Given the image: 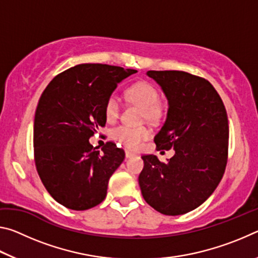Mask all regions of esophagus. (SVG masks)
<instances>
[{"mask_svg":"<svg viewBox=\"0 0 258 258\" xmlns=\"http://www.w3.org/2000/svg\"><path fill=\"white\" fill-rule=\"evenodd\" d=\"M134 155H135L134 152L130 151V150H125V156H126V158H131V157H133Z\"/></svg>","mask_w":258,"mask_h":258,"instance_id":"esophagus-1","label":"esophagus"}]
</instances>
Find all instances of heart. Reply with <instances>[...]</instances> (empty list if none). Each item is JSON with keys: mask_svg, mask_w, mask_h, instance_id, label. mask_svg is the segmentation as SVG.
Wrapping results in <instances>:
<instances>
[{"mask_svg": "<svg viewBox=\"0 0 258 258\" xmlns=\"http://www.w3.org/2000/svg\"><path fill=\"white\" fill-rule=\"evenodd\" d=\"M131 102L142 108V119L149 121L159 120L164 115V106L159 101V92L149 82L141 81L134 83L126 91ZM120 111V101L116 94H110L104 103V113L108 120L118 118ZM112 139L127 148H138L151 135L147 126L120 125L112 131Z\"/></svg>", "mask_w": 258, "mask_h": 258, "instance_id": "obj_1", "label": "heart"}]
</instances>
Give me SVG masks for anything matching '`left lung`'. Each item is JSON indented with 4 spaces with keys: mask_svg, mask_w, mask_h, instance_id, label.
Masks as SVG:
<instances>
[{
    "mask_svg": "<svg viewBox=\"0 0 258 258\" xmlns=\"http://www.w3.org/2000/svg\"><path fill=\"white\" fill-rule=\"evenodd\" d=\"M168 100L167 118L154 141L174 148L167 163L143 155L139 175L143 198L164 215H182L200 206L216 189L228 163L229 120L224 103L203 77L181 71H149Z\"/></svg>",
    "mask_w": 258,
    "mask_h": 258,
    "instance_id": "left-lung-1",
    "label": "left lung"
}]
</instances>
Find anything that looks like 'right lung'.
<instances>
[{"label":"right lung","mask_w":258,"mask_h":258,"mask_svg":"<svg viewBox=\"0 0 258 258\" xmlns=\"http://www.w3.org/2000/svg\"><path fill=\"white\" fill-rule=\"evenodd\" d=\"M135 73L82 63L58 74L43 91L35 111L34 159L43 185L62 206L85 211L106 198L109 178L125 152L112 141L97 150L89 139L106 125L109 95Z\"/></svg>","instance_id":"right-lung-1"}]
</instances>
